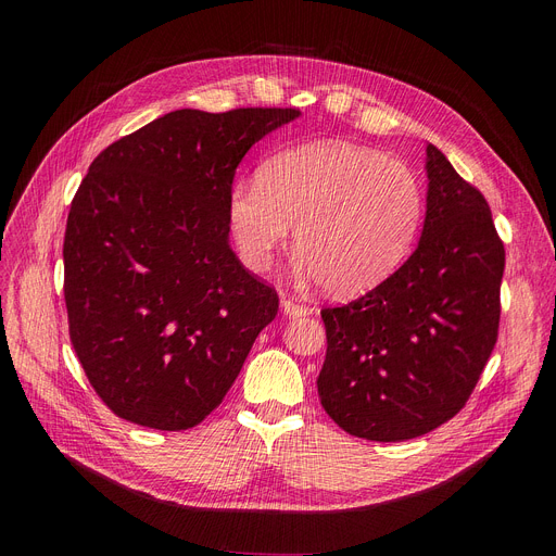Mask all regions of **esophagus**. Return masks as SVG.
<instances>
[{
  "label": "esophagus",
  "mask_w": 556,
  "mask_h": 556,
  "mask_svg": "<svg viewBox=\"0 0 556 556\" xmlns=\"http://www.w3.org/2000/svg\"><path fill=\"white\" fill-rule=\"evenodd\" d=\"M281 313L286 317H302V315H308V306L298 304L293 300H281Z\"/></svg>",
  "instance_id": "1"
}]
</instances>
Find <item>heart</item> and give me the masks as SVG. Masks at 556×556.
<instances>
[{"label": "heart", "instance_id": "heart-1", "mask_svg": "<svg viewBox=\"0 0 556 556\" xmlns=\"http://www.w3.org/2000/svg\"><path fill=\"white\" fill-rule=\"evenodd\" d=\"M243 263L266 270L295 225L298 273L331 298H356L386 281L410 252L424 218L417 175L383 151L315 141L263 164L227 200Z\"/></svg>", "mask_w": 556, "mask_h": 556}]
</instances>
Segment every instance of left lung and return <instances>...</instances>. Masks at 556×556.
Listing matches in <instances>:
<instances>
[{"label":"left lung","instance_id":"1","mask_svg":"<svg viewBox=\"0 0 556 556\" xmlns=\"http://www.w3.org/2000/svg\"><path fill=\"white\" fill-rule=\"evenodd\" d=\"M426 218L403 266L361 300L325 308L317 394L349 434L405 442L453 419L493 352L505 248L484 195L426 146Z\"/></svg>","mask_w":556,"mask_h":556}]
</instances>
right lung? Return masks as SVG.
Here are the masks:
<instances>
[{"mask_svg": "<svg viewBox=\"0 0 556 556\" xmlns=\"http://www.w3.org/2000/svg\"><path fill=\"white\" fill-rule=\"evenodd\" d=\"M293 108L175 110L110 143L65 231L74 352L110 410L155 430L198 426L279 308L229 245L227 200L252 146Z\"/></svg>", "mask_w": 556, "mask_h": 556, "instance_id": "1", "label": "right lung"}]
</instances>
